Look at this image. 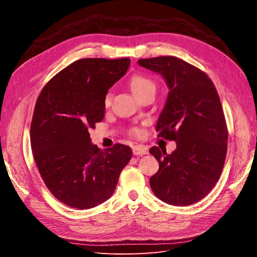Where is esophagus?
Returning <instances> with one entry per match:
<instances>
[{"mask_svg": "<svg viewBox=\"0 0 257 257\" xmlns=\"http://www.w3.org/2000/svg\"><path fill=\"white\" fill-rule=\"evenodd\" d=\"M148 153V150L147 148L145 147H142V146H136L133 148V154L134 155H144V154H147Z\"/></svg>", "mask_w": 257, "mask_h": 257, "instance_id": "1", "label": "esophagus"}]
</instances>
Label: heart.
I'll list each match as a JSON object with an SVG mask.
<instances>
[{"mask_svg":"<svg viewBox=\"0 0 257 257\" xmlns=\"http://www.w3.org/2000/svg\"><path fill=\"white\" fill-rule=\"evenodd\" d=\"M130 85L132 90H133V92L138 97H141L142 95L146 94L148 92L155 93V91H157V84H155L153 79H151L150 77L142 75V74L134 75L132 77L130 80ZM111 99H112L111 92H107L106 95L104 96V106L106 108L110 106ZM131 134L135 137H141L143 135V131L141 127L134 126L131 128Z\"/></svg>","mask_w":257,"mask_h":257,"instance_id":"obj_1","label":"heart"}]
</instances>
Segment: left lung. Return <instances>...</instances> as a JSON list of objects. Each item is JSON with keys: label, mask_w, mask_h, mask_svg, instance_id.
I'll use <instances>...</instances> for the list:
<instances>
[{"label": "left lung", "mask_w": 257, "mask_h": 257, "mask_svg": "<svg viewBox=\"0 0 257 257\" xmlns=\"http://www.w3.org/2000/svg\"><path fill=\"white\" fill-rule=\"evenodd\" d=\"M138 64L166 80L168 97L157 132L177 144L170 154L150 149L160 165L151 189L169 205L197 203L214 188L226 159L228 132L219 94L205 72L179 58L141 59Z\"/></svg>", "instance_id": "8db88e82"}]
</instances>
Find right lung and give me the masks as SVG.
Returning <instances> with one entry per match:
<instances>
[{
    "instance_id": "obj_1",
    "label": "right lung",
    "mask_w": 257,
    "mask_h": 257,
    "mask_svg": "<svg viewBox=\"0 0 257 257\" xmlns=\"http://www.w3.org/2000/svg\"><path fill=\"white\" fill-rule=\"evenodd\" d=\"M130 62L77 60L52 77L36 100L30 130L34 161L47 189L68 207L90 209L104 203L132 158L131 148L122 144L98 149L89 133L103 121L104 96Z\"/></svg>"
}]
</instances>
